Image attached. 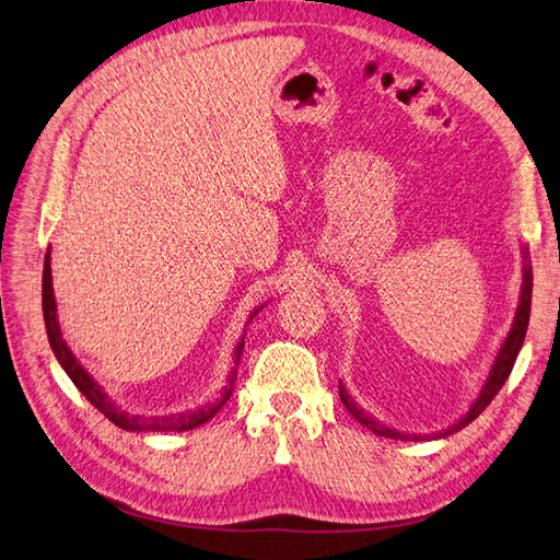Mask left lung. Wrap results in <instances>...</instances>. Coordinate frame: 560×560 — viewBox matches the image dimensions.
Returning <instances> with one entry per match:
<instances>
[{"mask_svg":"<svg viewBox=\"0 0 560 560\" xmlns=\"http://www.w3.org/2000/svg\"><path fill=\"white\" fill-rule=\"evenodd\" d=\"M521 254H523V282H521V296H518V306H516V315H514V322H512V329L510 334H506V338L502 341L498 354L493 364H490V371L486 381L481 383V389L477 399H474L469 404V409L457 418L453 425H448L446 430H439V432H432V434H411V432H399L395 428L385 425V422L376 420L371 413H366L362 406L352 399V395H348L346 385L341 383L338 385V397H341L343 406L348 409V413H352V418L362 422L364 428H369L374 434L378 436H387V439H399V442H428V439H444L448 434H455L457 430L467 428L469 422L477 418L486 406L493 401V397L500 393V387L504 385V381L510 378L512 369H514V362L518 358V350L523 348V341H525V331H528V319H530V296H533V266H530V257H528V249L521 247Z\"/></svg>","mask_w":560,"mask_h":560,"instance_id":"obj_1","label":"left lung"}]
</instances>
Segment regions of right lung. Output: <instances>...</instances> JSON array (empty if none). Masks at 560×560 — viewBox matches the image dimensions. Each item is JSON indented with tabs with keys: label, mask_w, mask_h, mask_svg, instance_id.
Returning a JSON list of instances; mask_svg holds the SVG:
<instances>
[{
	"label": "right lung",
	"mask_w": 560,
	"mask_h": 560,
	"mask_svg": "<svg viewBox=\"0 0 560 560\" xmlns=\"http://www.w3.org/2000/svg\"><path fill=\"white\" fill-rule=\"evenodd\" d=\"M266 306V303H264ZM264 306L254 308L247 317V325L254 319ZM42 308H44V322H46V336L50 350H54L56 360L60 362V366L65 369V374L72 378V383L79 387V393L86 397L95 409L103 413L105 418H109L116 428L128 430V432H186L194 430L202 422H208L210 418H214V413L222 409V406L229 401L231 393H233V383H235V374H238V360L245 348V334L241 336V341L235 343L233 348V369L229 371L226 376V385L222 393L214 401H208L198 406L194 411H182V413H171V416H130L128 411H124L121 406L116 401H112V397L105 393L103 385H100L86 369L81 366V362L74 358V352L67 346V341L62 338L60 331V322H58V306H56V294H54V278H50V247L46 249L44 257V278H42Z\"/></svg>",
	"instance_id": "right-lung-1"
}]
</instances>
